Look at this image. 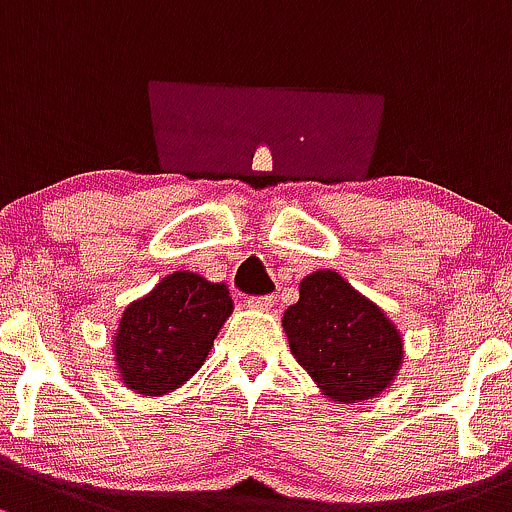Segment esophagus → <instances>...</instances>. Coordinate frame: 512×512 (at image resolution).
<instances>
[{"instance_id":"esophagus-1","label":"esophagus","mask_w":512,"mask_h":512,"mask_svg":"<svg viewBox=\"0 0 512 512\" xmlns=\"http://www.w3.org/2000/svg\"><path fill=\"white\" fill-rule=\"evenodd\" d=\"M274 301H277L274 297H252V299H247V306L255 311H270L274 306Z\"/></svg>"}]
</instances>
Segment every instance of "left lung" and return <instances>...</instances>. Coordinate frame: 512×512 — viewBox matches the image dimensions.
I'll use <instances>...</instances> for the list:
<instances>
[{
	"instance_id": "left-lung-1",
	"label": "left lung",
	"mask_w": 512,
	"mask_h": 512,
	"mask_svg": "<svg viewBox=\"0 0 512 512\" xmlns=\"http://www.w3.org/2000/svg\"><path fill=\"white\" fill-rule=\"evenodd\" d=\"M282 326L297 363L336 405L380 397L405 363L400 328L333 270L301 279Z\"/></svg>"
}]
</instances>
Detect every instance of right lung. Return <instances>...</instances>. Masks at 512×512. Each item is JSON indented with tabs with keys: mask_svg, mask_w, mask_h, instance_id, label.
Here are the masks:
<instances>
[{
	"mask_svg": "<svg viewBox=\"0 0 512 512\" xmlns=\"http://www.w3.org/2000/svg\"><path fill=\"white\" fill-rule=\"evenodd\" d=\"M233 314L225 284L179 270L129 301L112 336L120 383L142 397H164L206 363L215 336Z\"/></svg>",
	"mask_w": 512,
	"mask_h": 512,
	"instance_id": "obj_1",
	"label": "right lung"
}]
</instances>
